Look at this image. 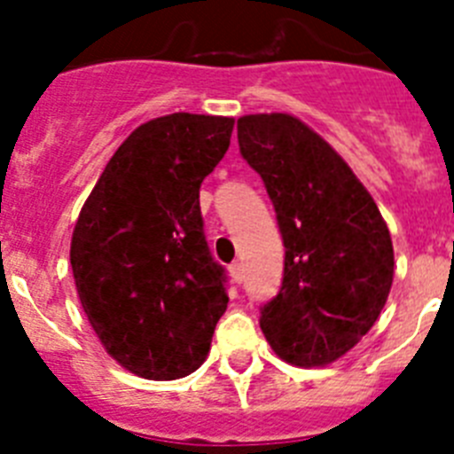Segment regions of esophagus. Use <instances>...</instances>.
I'll use <instances>...</instances> for the list:
<instances>
[{"label": "esophagus", "instance_id": "34e87169", "mask_svg": "<svg viewBox=\"0 0 454 454\" xmlns=\"http://www.w3.org/2000/svg\"><path fill=\"white\" fill-rule=\"evenodd\" d=\"M230 275H231V279H234L236 284L243 282V279H246V268H243V263H240V262L231 263V266H230Z\"/></svg>", "mask_w": 454, "mask_h": 454}]
</instances>
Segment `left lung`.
I'll use <instances>...</instances> for the list:
<instances>
[{"label":"left lung","instance_id":"1","mask_svg":"<svg viewBox=\"0 0 454 454\" xmlns=\"http://www.w3.org/2000/svg\"><path fill=\"white\" fill-rule=\"evenodd\" d=\"M239 145L266 184L286 247L282 288L262 309L263 336L291 366H330L387 304V223L339 152L295 115H243Z\"/></svg>","mask_w":454,"mask_h":454}]
</instances>
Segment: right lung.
Instances as JSON below:
<instances>
[{
  "label": "right lung",
  "mask_w": 454,
  "mask_h": 454,
  "mask_svg": "<svg viewBox=\"0 0 454 454\" xmlns=\"http://www.w3.org/2000/svg\"><path fill=\"white\" fill-rule=\"evenodd\" d=\"M234 118L170 114L124 138L79 211L70 263L104 350L145 380L198 371L227 309L204 239L200 186L230 147Z\"/></svg>",
  "instance_id": "add662e5"
}]
</instances>
